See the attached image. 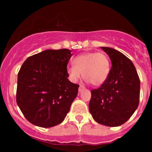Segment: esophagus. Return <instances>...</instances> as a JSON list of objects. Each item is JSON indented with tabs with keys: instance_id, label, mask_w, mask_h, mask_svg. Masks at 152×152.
Segmentation results:
<instances>
[{
	"instance_id": "esophagus-1",
	"label": "esophagus",
	"mask_w": 152,
	"mask_h": 152,
	"mask_svg": "<svg viewBox=\"0 0 152 152\" xmlns=\"http://www.w3.org/2000/svg\"><path fill=\"white\" fill-rule=\"evenodd\" d=\"M84 89H85L84 87L82 86H80L79 88H78V92H79V93H81V92L83 91Z\"/></svg>"
}]
</instances>
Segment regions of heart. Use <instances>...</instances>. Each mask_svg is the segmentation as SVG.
<instances>
[{
    "label": "heart",
    "instance_id": "obj_1",
    "mask_svg": "<svg viewBox=\"0 0 152 152\" xmlns=\"http://www.w3.org/2000/svg\"><path fill=\"white\" fill-rule=\"evenodd\" d=\"M73 63L74 64L67 67V73L74 82L77 81L83 75L86 82L94 86H101L107 80L111 71L110 59L103 52L81 53L75 57Z\"/></svg>",
    "mask_w": 152,
    "mask_h": 152
}]
</instances>
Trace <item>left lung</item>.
Returning a JSON list of instances; mask_svg holds the SVG:
<instances>
[{"instance_id":"obj_1","label":"left lung","mask_w":152,"mask_h":152,"mask_svg":"<svg viewBox=\"0 0 152 152\" xmlns=\"http://www.w3.org/2000/svg\"><path fill=\"white\" fill-rule=\"evenodd\" d=\"M111 59V71L107 80L91 91L88 108L97 123L118 126L129 119L138 108L140 81L133 63L114 48L101 47Z\"/></svg>"}]
</instances>
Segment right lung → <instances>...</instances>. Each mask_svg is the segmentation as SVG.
Here are the masks:
<instances>
[{
    "label": "right lung",
    "instance_id": "1",
    "mask_svg": "<svg viewBox=\"0 0 152 152\" xmlns=\"http://www.w3.org/2000/svg\"><path fill=\"white\" fill-rule=\"evenodd\" d=\"M71 50H46L28 57L18 74L16 102L26 119L35 126L59 124L77 96L78 84L68 79Z\"/></svg>",
    "mask_w": 152,
    "mask_h": 152
}]
</instances>
